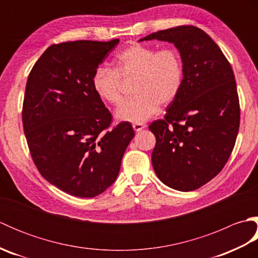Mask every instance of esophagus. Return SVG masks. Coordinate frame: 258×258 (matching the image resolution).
<instances>
[{
  "label": "esophagus",
  "instance_id": "esophagus-1",
  "mask_svg": "<svg viewBox=\"0 0 258 258\" xmlns=\"http://www.w3.org/2000/svg\"><path fill=\"white\" fill-rule=\"evenodd\" d=\"M133 128L135 132H140L143 128H145V124H142V123H138V124H133Z\"/></svg>",
  "mask_w": 258,
  "mask_h": 258
}]
</instances>
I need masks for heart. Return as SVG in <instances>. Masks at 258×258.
<instances>
[{
  "label": "heart",
  "mask_w": 258,
  "mask_h": 258,
  "mask_svg": "<svg viewBox=\"0 0 258 258\" xmlns=\"http://www.w3.org/2000/svg\"><path fill=\"white\" fill-rule=\"evenodd\" d=\"M134 80L135 95L116 111V117L143 123L154 115L160 104H171L184 82V64L176 48L135 44L125 47L113 62V70L98 67L92 76V86L102 101L118 105L123 100V82Z\"/></svg>",
  "instance_id": "heart-1"
}]
</instances>
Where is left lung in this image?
Masks as SVG:
<instances>
[{"mask_svg":"<svg viewBox=\"0 0 258 258\" xmlns=\"http://www.w3.org/2000/svg\"><path fill=\"white\" fill-rule=\"evenodd\" d=\"M167 41L184 64L178 96L163 119L149 128L155 135L152 164L168 187L200 188L227 163L239 128V100L231 64L206 33L193 25L158 31L142 41Z\"/></svg>","mask_w":258,"mask_h":258,"instance_id":"left-lung-1","label":"left lung"}]
</instances>
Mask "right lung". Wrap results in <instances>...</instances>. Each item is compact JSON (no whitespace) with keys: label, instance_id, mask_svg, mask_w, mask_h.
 I'll return each mask as SVG.
<instances>
[{"label":"right lung","instance_id":"right-lung-1","mask_svg":"<svg viewBox=\"0 0 258 258\" xmlns=\"http://www.w3.org/2000/svg\"><path fill=\"white\" fill-rule=\"evenodd\" d=\"M118 42L53 44L26 82L22 122L32 160L48 183L82 199L114 183L134 138L130 122L112 127V114L92 86L94 71Z\"/></svg>","mask_w":258,"mask_h":258}]
</instances>
